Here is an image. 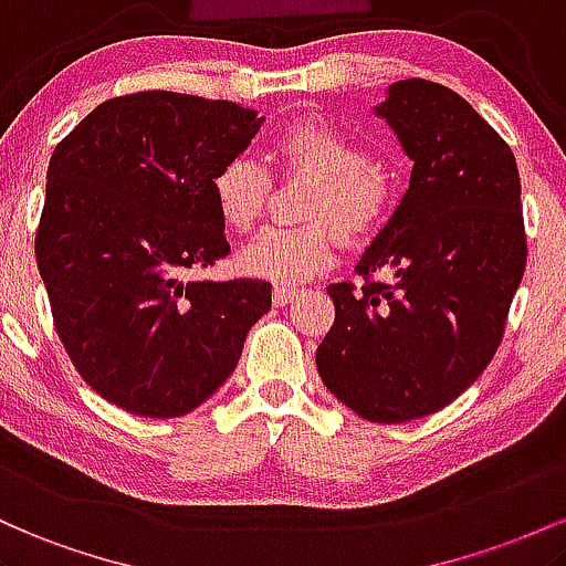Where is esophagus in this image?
Listing matches in <instances>:
<instances>
[{
    "mask_svg": "<svg viewBox=\"0 0 566 566\" xmlns=\"http://www.w3.org/2000/svg\"><path fill=\"white\" fill-rule=\"evenodd\" d=\"M300 296V289H291V285H275V291H272V302L277 304V307H285V304H291Z\"/></svg>",
    "mask_w": 566,
    "mask_h": 566,
    "instance_id": "obj_1",
    "label": "esophagus"
}]
</instances>
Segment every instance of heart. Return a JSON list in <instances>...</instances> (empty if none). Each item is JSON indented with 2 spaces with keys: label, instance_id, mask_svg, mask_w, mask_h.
Instances as JSON below:
<instances>
[{
  "label": "heart",
  "instance_id": "obj_1",
  "mask_svg": "<svg viewBox=\"0 0 566 566\" xmlns=\"http://www.w3.org/2000/svg\"><path fill=\"white\" fill-rule=\"evenodd\" d=\"M285 179L313 181L304 219L296 230L264 232L243 253V270L275 283H302L334 264L339 234L360 245L385 227L396 206V170L382 157L328 119L296 117L272 142ZM272 176L249 157H234L216 170L211 189L221 224L251 234L264 221L272 200Z\"/></svg>",
  "mask_w": 566,
  "mask_h": 566
}]
</instances>
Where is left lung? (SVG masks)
Here are the masks:
<instances>
[{"label": "left lung", "mask_w": 566, "mask_h": 566, "mask_svg": "<svg viewBox=\"0 0 566 566\" xmlns=\"http://www.w3.org/2000/svg\"><path fill=\"white\" fill-rule=\"evenodd\" d=\"M377 114L415 168L360 259L364 283L328 285L336 317L315 360L355 415L396 424L452 403L494 358L526 234L516 157L462 95L411 77L392 82Z\"/></svg>", "instance_id": "8db88e82"}]
</instances>
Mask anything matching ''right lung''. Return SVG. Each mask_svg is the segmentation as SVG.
I'll list each match as a JSON object with an SVG mask.
<instances>
[{
    "label": "right lung",
    "instance_id": "obj_1",
    "mask_svg": "<svg viewBox=\"0 0 566 566\" xmlns=\"http://www.w3.org/2000/svg\"><path fill=\"white\" fill-rule=\"evenodd\" d=\"M259 125L232 101L144 91L95 106L50 157L34 251L55 332L130 415L198 409L270 310L266 281H187L230 253L211 181Z\"/></svg>",
    "mask_w": 566,
    "mask_h": 566
}]
</instances>
